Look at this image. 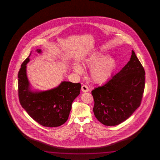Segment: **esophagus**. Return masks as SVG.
<instances>
[{"label":"esophagus","instance_id":"1","mask_svg":"<svg viewBox=\"0 0 160 160\" xmlns=\"http://www.w3.org/2000/svg\"><path fill=\"white\" fill-rule=\"evenodd\" d=\"M81 89L82 91L84 92H88L89 91L88 87H87L86 85H83L82 86Z\"/></svg>","mask_w":160,"mask_h":160}]
</instances>
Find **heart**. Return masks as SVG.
Returning a JSON list of instances; mask_svg holds the SVG:
<instances>
[{
  "mask_svg": "<svg viewBox=\"0 0 160 160\" xmlns=\"http://www.w3.org/2000/svg\"><path fill=\"white\" fill-rule=\"evenodd\" d=\"M84 67L91 68L90 75L93 81L101 83L108 81L111 77L117 68L116 60L108 58L106 55L95 52L90 55L82 62ZM77 73H81V68L78 65L73 67Z\"/></svg>",
  "mask_w": 160,
  "mask_h": 160,
  "instance_id": "b5f03b06",
  "label": "heart"
}]
</instances>
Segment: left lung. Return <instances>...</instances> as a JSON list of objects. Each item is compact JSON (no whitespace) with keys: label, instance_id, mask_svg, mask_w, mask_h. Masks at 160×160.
<instances>
[{"label":"left lung","instance_id":"left-lung-1","mask_svg":"<svg viewBox=\"0 0 160 160\" xmlns=\"http://www.w3.org/2000/svg\"><path fill=\"white\" fill-rule=\"evenodd\" d=\"M144 86L145 71L132 50L130 60L119 73L92 90L95 117L107 126L124 122L141 105Z\"/></svg>","mask_w":160,"mask_h":160}]
</instances>
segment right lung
I'll list each match as a JSON object with an SVG mask.
<instances>
[{
  "label": "right lung",
  "instance_id": "obj_1",
  "mask_svg": "<svg viewBox=\"0 0 160 160\" xmlns=\"http://www.w3.org/2000/svg\"><path fill=\"white\" fill-rule=\"evenodd\" d=\"M37 51L40 52L41 50ZM30 55L22 63L18 74L20 103L33 119L43 127L60 126L68 120L72 103L80 93L81 83L62 82L54 89L32 92L26 75V64Z\"/></svg>",
  "mask_w": 160,
  "mask_h": 160
}]
</instances>
